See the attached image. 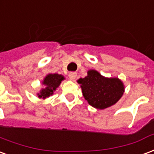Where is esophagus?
Returning <instances> with one entry per match:
<instances>
[{
	"instance_id": "34e87169",
	"label": "esophagus",
	"mask_w": 154,
	"mask_h": 154,
	"mask_svg": "<svg viewBox=\"0 0 154 154\" xmlns=\"http://www.w3.org/2000/svg\"><path fill=\"white\" fill-rule=\"evenodd\" d=\"M68 77H69V78H70L71 80H75L76 77H77V72H69V74H68Z\"/></svg>"
}]
</instances>
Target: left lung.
<instances>
[{
	"label": "left lung",
	"instance_id": "left-lung-1",
	"mask_svg": "<svg viewBox=\"0 0 154 154\" xmlns=\"http://www.w3.org/2000/svg\"><path fill=\"white\" fill-rule=\"evenodd\" d=\"M77 82L89 104L98 109L113 105L123 94V84L118 78H106L95 70H90L85 78Z\"/></svg>",
	"mask_w": 154,
	"mask_h": 154
}]
</instances>
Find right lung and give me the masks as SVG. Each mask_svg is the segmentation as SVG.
Listing matches in <instances>:
<instances>
[{
	"mask_svg": "<svg viewBox=\"0 0 154 154\" xmlns=\"http://www.w3.org/2000/svg\"><path fill=\"white\" fill-rule=\"evenodd\" d=\"M63 79L64 77H63L62 75H59V74L47 75L43 81V85L45 86V88L42 89L41 93L38 94V96L43 99L49 97L54 93V91H55L57 87L60 86V84Z\"/></svg>",
	"mask_w": 154,
	"mask_h": 154,
	"instance_id": "add662e5",
	"label": "right lung"
}]
</instances>
